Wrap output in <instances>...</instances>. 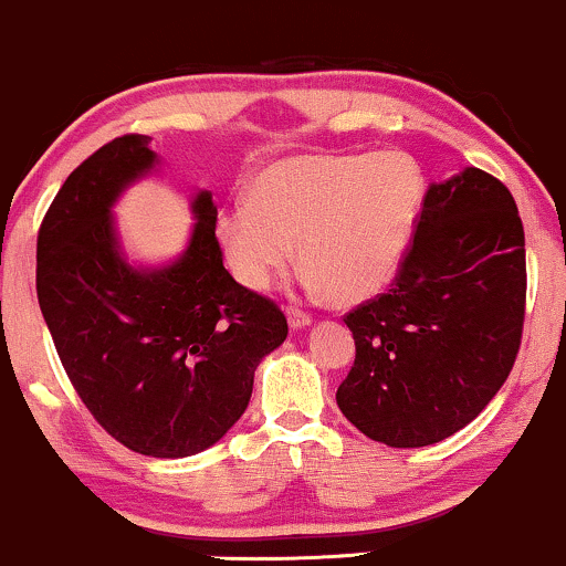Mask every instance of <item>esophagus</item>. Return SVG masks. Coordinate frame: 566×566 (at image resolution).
<instances>
[{"mask_svg": "<svg viewBox=\"0 0 566 566\" xmlns=\"http://www.w3.org/2000/svg\"><path fill=\"white\" fill-rule=\"evenodd\" d=\"M285 315H289V325H291V328H294V331L307 328V325L312 323V317L307 315V312H302V310H296V307L285 310Z\"/></svg>", "mask_w": 566, "mask_h": 566, "instance_id": "esophagus-1", "label": "esophagus"}]
</instances>
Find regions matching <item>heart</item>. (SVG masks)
Here are the masks:
<instances>
[{"label":"heart","instance_id":"1","mask_svg":"<svg viewBox=\"0 0 566 566\" xmlns=\"http://www.w3.org/2000/svg\"><path fill=\"white\" fill-rule=\"evenodd\" d=\"M423 196L421 166L402 150L285 156L256 171L249 203L219 214L217 241L245 289H270L298 245L307 285L334 304H360L400 270Z\"/></svg>","mask_w":566,"mask_h":566}]
</instances>
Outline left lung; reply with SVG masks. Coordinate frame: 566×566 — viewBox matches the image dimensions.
Masks as SVG:
<instances>
[{"mask_svg": "<svg viewBox=\"0 0 566 566\" xmlns=\"http://www.w3.org/2000/svg\"><path fill=\"white\" fill-rule=\"evenodd\" d=\"M527 264L514 196L467 166L431 185L387 294L352 310L347 421L389 448L442 442L503 387L522 344Z\"/></svg>", "mask_w": 566, "mask_h": 566, "instance_id": "left-lung-1", "label": "left lung"}]
</instances>
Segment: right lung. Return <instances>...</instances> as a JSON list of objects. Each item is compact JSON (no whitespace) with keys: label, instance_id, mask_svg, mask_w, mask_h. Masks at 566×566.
I'll list each match as a JSON object with an SVG mask.
<instances>
[{"label":"right lung","instance_id":"1","mask_svg":"<svg viewBox=\"0 0 566 566\" xmlns=\"http://www.w3.org/2000/svg\"><path fill=\"white\" fill-rule=\"evenodd\" d=\"M148 143L116 137L71 171L39 228L36 296L99 427L135 453L185 458L243 416L256 365L285 342L289 323L224 270L209 190L192 198L182 256L164 268L126 262L111 209L158 164Z\"/></svg>","mask_w":566,"mask_h":566}]
</instances>
